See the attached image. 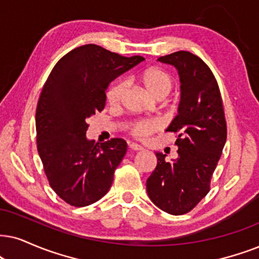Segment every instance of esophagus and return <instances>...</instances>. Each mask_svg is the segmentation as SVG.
<instances>
[{
	"label": "esophagus",
	"instance_id": "obj_1",
	"mask_svg": "<svg viewBox=\"0 0 259 259\" xmlns=\"http://www.w3.org/2000/svg\"><path fill=\"white\" fill-rule=\"evenodd\" d=\"M129 148L132 150H136V152H139V150H143V147L137 145V143H129Z\"/></svg>",
	"mask_w": 259,
	"mask_h": 259
}]
</instances>
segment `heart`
Segmentation results:
<instances>
[{
    "label": "heart",
    "instance_id": "heart-1",
    "mask_svg": "<svg viewBox=\"0 0 259 259\" xmlns=\"http://www.w3.org/2000/svg\"><path fill=\"white\" fill-rule=\"evenodd\" d=\"M139 81L145 91L155 100H162L169 94L173 87V78L167 71L160 68H149L139 75ZM126 91V82L122 78L111 83L106 92V99L110 105H119ZM161 127L158 119H145L135 122L130 126V133L139 139H145Z\"/></svg>",
    "mask_w": 259,
    "mask_h": 259
}]
</instances>
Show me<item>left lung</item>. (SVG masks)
I'll list each match as a JSON object with an SVG mask.
<instances>
[{
  "label": "left lung",
  "instance_id": "8db88e82",
  "mask_svg": "<svg viewBox=\"0 0 259 259\" xmlns=\"http://www.w3.org/2000/svg\"><path fill=\"white\" fill-rule=\"evenodd\" d=\"M158 61L173 65L181 78L178 114L166 129L177 133L178 158L167 162L165 154L155 152L158 163L147 179V192L161 210L182 215L209 192L227 126L218 82L201 58L177 51Z\"/></svg>",
  "mask_w": 259,
  "mask_h": 259
}]
</instances>
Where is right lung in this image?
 I'll return each mask as SVG.
<instances>
[{"label":"right lung","instance_id":"right-lung-1","mask_svg":"<svg viewBox=\"0 0 259 259\" xmlns=\"http://www.w3.org/2000/svg\"><path fill=\"white\" fill-rule=\"evenodd\" d=\"M142 61L82 45L57 62L42 87L35 112L38 153L52 190L73 207L99 201L112 185L126 142L88 140L87 120L104 110L114 78Z\"/></svg>","mask_w":259,"mask_h":259}]
</instances>
